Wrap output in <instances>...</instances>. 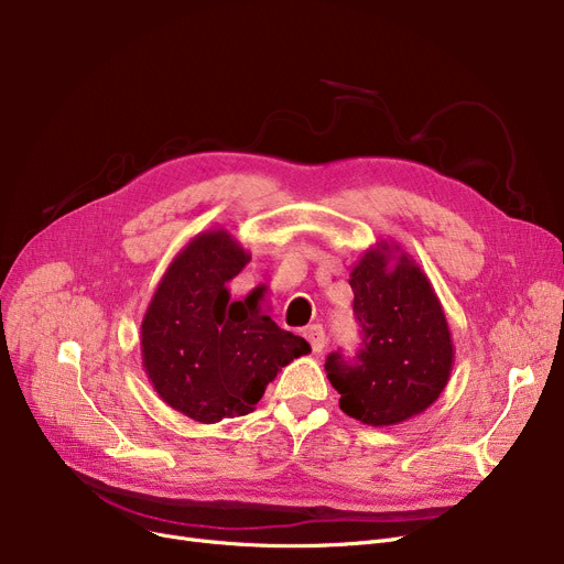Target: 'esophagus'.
I'll use <instances>...</instances> for the list:
<instances>
[{"label": "esophagus", "instance_id": "esophagus-1", "mask_svg": "<svg viewBox=\"0 0 564 564\" xmlns=\"http://www.w3.org/2000/svg\"><path fill=\"white\" fill-rule=\"evenodd\" d=\"M304 336H306V340L311 343V347H313L315 354H319V351L324 349V345H327V336H324V329L319 327V324H311V327H306V329H304Z\"/></svg>", "mask_w": 564, "mask_h": 564}]
</instances>
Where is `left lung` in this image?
<instances>
[{
  "label": "left lung",
  "mask_w": 564,
  "mask_h": 564,
  "mask_svg": "<svg viewBox=\"0 0 564 564\" xmlns=\"http://www.w3.org/2000/svg\"><path fill=\"white\" fill-rule=\"evenodd\" d=\"M349 285L364 343L354 361L334 351L324 364L340 409L372 427L419 416L446 389L455 364L430 279L398 245L377 242L351 267Z\"/></svg>",
  "instance_id": "1"
}]
</instances>
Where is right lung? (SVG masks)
Returning <instances> with one entry per match:
<instances>
[{
    "instance_id": "add662e5",
    "label": "right lung",
    "mask_w": 564,
    "mask_h": 564,
    "mask_svg": "<svg viewBox=\"0 0 564 564\" xmlns=\"http://www.w3.org/2000/svg\"><path fill=\"white\" fill-rule=\"evenodd\" d=\"M249 260L226 228L198 232L166 267L141 319V361L153 389L205 425L253 411L281 368L311 351L262 315L253 292L230 302L226 283Z\"/></svg>"
}]
</instances>
